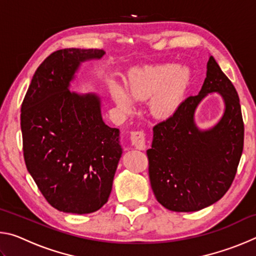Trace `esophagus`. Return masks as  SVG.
<instances>
[{
	"mask_svg": "<svg viewBox=\"0 0 256 256\" xmlns=\"http://www.w3.org/2000/svg\"><path fill=\"white\" fill-rule=\"evenodd\" d=\"M130 140L133 146H136V149L144 150L146 149V138L144 131H133L130 136Z\"/></svg>",
	"mask_w": 256,
	"mask_h": 256,
	"instance_id": "1",
	"label": "esophagus"
}]
</instances>
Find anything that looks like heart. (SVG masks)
Listing matches in <instances>:
<instances>
[{
  "instance_id": "obj_1",
  "label": "heart",
  "mask_w": 256,
  "mask_h": 256,
  "mask_svg": "<svg viewBox=\"0 0 256 256\" xmlns=\"http://www.w3.org/2000/svg\"><path fill=\"white\" fill-rule=\"evenodd\" d=\"M190 73L186 66L175 64H154L136 66L128 71L125 89L112 86L110 94L120 110L128 112L134 102H149L150 114L154 118H172L183 102L190 84Z\"/></svg>"
}]
</instances>
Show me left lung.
<instances>
[{
	"instance_id": "left-lung-1",
	"label": "left lung",
	"mask_w": 256,
	"mask_h": 256,
	"mask_svg": "<svg viewBox=\"0 0 256 256\" xmlns=\"http://www.w3.org/2000/svg\"><path fill=\"white\" fill-rule=\"evenodd\" d=\"M212 92L223 97L224 115L214 127L200 130L194 114L202 99ZM242 146L240 98L232 81L210 56L198 96L186 98L172 118L154 126L152 144L146 154L157 201L175 212L198 211L219 201L235 178Z\"/></svg>"
}]
</instances>
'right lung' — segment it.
Listing matches in <instances>:
<instances>
[{"label":"right lung","mask_w":256,"mask_h":256,"mask_svg":"<svg viewBox=\"0 0 256 256\" xmlns=\"http://www.w3.org/2000/svg\"><path fill=\"white\" fill-rule=\"evenodd\" d=\"M104 54L81 48L52 53L21 105L27 170L47 202L68 214H92L105 204L122 156L120 130L102 120L100 97L68 89L80 64Z\"/></svg>","instance_id":"add662e5"}]
</instances>
